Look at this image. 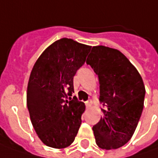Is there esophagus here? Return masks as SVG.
<instances>
[{
  "label": "esophagus",
  "instance_id": "obj_1",
  "mask_svg": "<svg viewBox=\"0 0 158 158\" xmlns=\"http://www.w3.org/2000/svg\"><path fill=\"white\" fill-rule=\"evenodd\" d=\"M85 105H86V106H87V108L90 107L91 105H92V101L90 100V99H89V100H87L86 102H85Z\"/></svg>",
  "mask_w": 158,
  "mask_h": 158
}]
</instances>
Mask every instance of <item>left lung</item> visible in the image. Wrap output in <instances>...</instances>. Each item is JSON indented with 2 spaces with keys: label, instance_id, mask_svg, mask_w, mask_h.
Instances as JSON below:
<instances>
[{
  "label": "left lung",
  "instance_id": "left-lung-1",
  "mask_svg": "<svg viewBox=\"0 0 158 158\" xmlns=\"http://www.w3.org/2000/svg\"><path fill=\"white\" fill-rule=\"evenodd\" d=\"M86 63L98 75L104 116L93 126L97 145L103 149L122 147L131 139L143 110L145 87L137 69L123 53L93 46Z\"/></svg>",
  "mask_w": 158,
  "mask_h": 158
}]
</instances>
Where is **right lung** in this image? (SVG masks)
I'll use <instances>...</instances> for the list:
<instances>
[{
  "label": "right lung",
  "mask_w": 158,
  "mask_h": 158,
  "mask_svg": "<svg viewBox=\"0 0 158 158\" xmlns=\"http://www.w3.org/2000/svg\"><path fill=\"white\" fill-rule=\"evenodd\" d=\"M91 46L61 39L48 46L34 64L27 87V107L34 129L46 146L63 149L74 142L84 104L74 93V76Z\"/></svg>",
  "instance_id": "right-lung-1"
}]
</instances>
